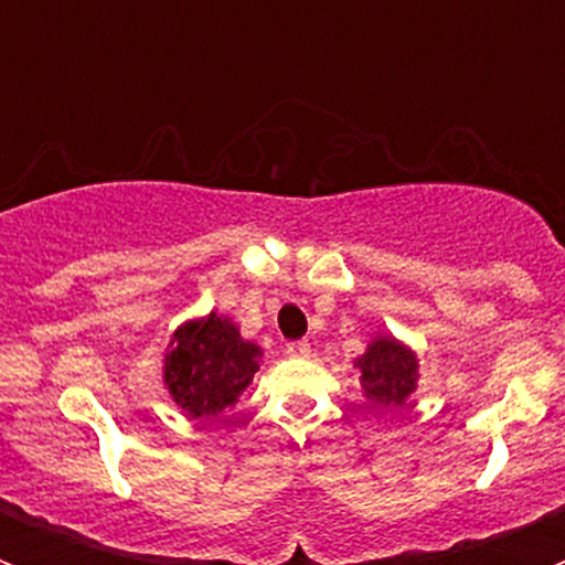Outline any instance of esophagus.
Instances as JSON below:
<instances>
[{"mask_svg": "<svg viewBox=\"0 0 565 565\" xmlns=\"http://www.w3.org/2000/svg\"><path fill=\"white\" fill-rule=\"evenodd\" d=\"M286 353L291 359H308L311 356V344H308V339H297V342L286 344Z\"/></svg>", "mask_w": 565, "mask_h": 565, "instance_id": "esophagus-1", "label": "esophagus"}]
</instances>
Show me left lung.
Instances as JSON below:
<instances>
[{
  "label": "left lung",
  "mask_w": 565,
  "mask_h": 565,
  "mask_svg": "<svg viewBox=\"0 0 565 565\" xmlns=\"http://www.w3.org/2000/svg\"><path fill=\"white\" fill-rule=\"evenodd\" d=\"M362 396L376 407H402L418 387V353L393 333H376L353 359Z\"/></svg>",
  "instance_id": "left-lung-1"
}]
</instances>
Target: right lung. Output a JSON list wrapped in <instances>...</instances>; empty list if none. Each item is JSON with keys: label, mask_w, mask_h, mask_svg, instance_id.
<instances>
[{"label": "right lung", "mask_w": 565, "mask_h": 565, "mask_svg": "<svg viewBox=\"0 0 565 565\" xmlns=\"http://www.w3.org/2000/svg\"><path fill=\"white\" fill-rule=\"evenodd\" d=\"M263 362V348L243 339L217 311L174 328L163 353V387L189 418H217L239 402Z\"/></svg>", "instance_id": "right-lung-1"}]
</instances>
